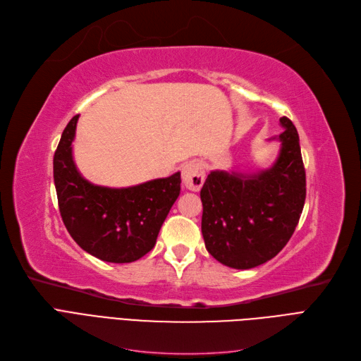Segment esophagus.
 Listing matches in <instances>:
<instances>
[{
	"label": "esophagus",
	"mask_w": 361,
	"mask_h": 361,
	"mask_svg": "<svg viewBox=\"0 0 361 361\" xmlns=\"http://www.w3.org/2000/svg\"><path fill=\"white\" fill-rule=\"evenodd\" d=\"M206 173L200 163L197 161H191V163L185 164L182 169V180L185 186L191 191H198L204 183Z\"/></svg>",
	"instance_id": "esophagus-1"
}]
</instances>
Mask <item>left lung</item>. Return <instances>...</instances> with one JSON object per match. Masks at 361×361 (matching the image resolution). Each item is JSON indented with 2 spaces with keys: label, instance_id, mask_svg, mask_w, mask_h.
Returning a JSON list of instances; mask_svg holds the SVG:
<instances>
[{
  "label": "left lung",
  "instance_id": "8db88e82",
  "mask_svg": "<svg viewBox=\"0 0 361 361\" xmlns=\"http://www.w3.org/2000/svg\"><path fill=\"white\" fill-rule=\"evenodd\" d=\"M281 149L270 169L257 173L210 171L200 191L206 250L224 266L252 269L278 255L299 224L306 173L299 134L282 116Z\"/></svg>",
  "mask_w": 361,
  "mask_h": 361
}]
</instances>
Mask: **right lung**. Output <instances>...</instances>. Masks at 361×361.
Instances as JSON below:
<instances>
[{"mask_svg":"<svg viewBox=\"0 0 361 361\" xmlns=\"http://www.w3.org/2000/svg\"><path fill=\"white\" fill-rule=\"evenodd\" d=\"M79 115L62 131L54 157L61 218L83 251L107 263H131L155 246L161 226L180 192V173L128 188L86 180L74 164L71 143Z\"/></svg>","mask_w":361,"mask_h":361,"instance_id":"1","label":"right lung"}]
</instances>
